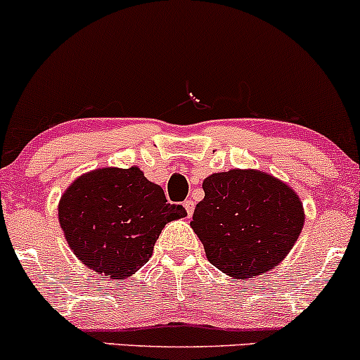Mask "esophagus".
<instances>
[{"label": "esophagus", "instance_id": "1", "mask_svg": "<svg viewBox=\"0 0 360 360\" xmlns=\"http://www.w3.org/2000/svg\"><path fill=\"white\" fill-rule=\"evenodd\" d=\"M183 205H184V208H186L188 217H191L193 212H195V201H193V200H186Z\"/></svg>", "mask_w": 360, "mask_h": 360}]
</instances>
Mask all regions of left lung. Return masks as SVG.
Wrapping results in <instances>:
<instances>
[{
  "instance_id": "1",
  "label": "left lung",
  "mask_w": 360,
  "mask_h": 360,
  "mask_svg": "<svg viewBox=\"0 0 360 360\" xmlns=\"http://www.w3.org/2000/svg\"><path fill=\"white\" fill-rule=\"evenodd\" d=\"M191 229L207 258L224 274L246 280L271 270L294 248L304 225L297 193L255 169L217 172L203 181Z\"/></svg>"
}]
</instances>
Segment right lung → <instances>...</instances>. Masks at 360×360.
<instances>
[{
  "instance_id": "1",
  "label": "right lung",
  "mask_w": 360,
  "mask_h": 360,
  "mask_svg": "<svg viewBox=\"0 0 360 360\" xmlns=\"http://www.w3.org/2000/svg\"><path fill=\"white\" fill-rule=\"evenodd\" d=\"M188 213L167 203L164 189L138 167H104L75 179L58 217L71 251L102 278L124 280L140 270L171 220Z\"/></svg>"
}]
</instances>
